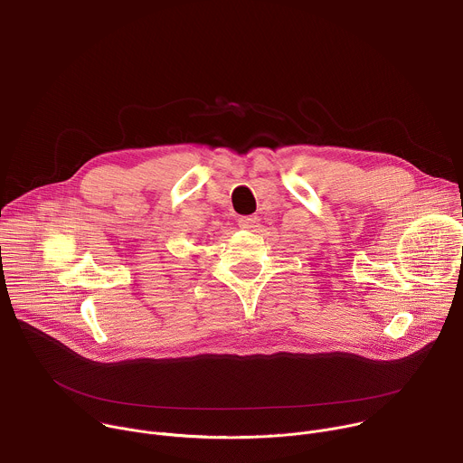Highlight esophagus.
Wrapping results in <instances>:
<instances>
[{"label": "esophagus", "mask_w": 463, "mask_h": 463, "mask_svg": "<svg viewBox=\"0 0 463 463\" xmlns=\"http://www.w3.org/2000/svg\"><path fill=\"white\" fill-rule=\"evenodd\" d=\"M238 225H240L241 229L252 231L254 227H258V218H256V216H241V218L238 220Z\"/></svg>", "instance_id": "esophagus-1"}]
</instances>
